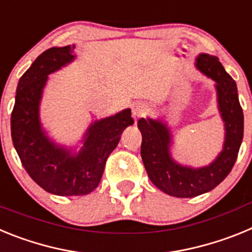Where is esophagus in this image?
Segmentation results:
<instances>
[{
	"label": "esophagus",
	"instance_id": "34e87169",
	"mask_svg": "<svg viewBox=\"0 0 252 252\" xmlns=\"http://www.w3.org/2000/svg\"><path fill=\"white\" fill-rule=\"evenodd\" d=\"M148 111H149L148 106H146L145 103H141V102H139V103H136L132 107L133 117H142V116L145 115Z\"/></svg>",
	"mask_w": 252,
	"mask_h": 252
}]
</instances>
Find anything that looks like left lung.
I'll return each mask as SVG.
<instances>
[{"instance_id":"left-lung-1","label":"left lung","mask_w":252,"mask_h":252,"mask_svg":"<svg viewBox=\"0 0 252 252\" xmlns=\"http://www.w3.org/2000/svg\"><path fill=\"white\" fill-rule=\"evenodd\" d=\"M197 66L217 83L218 106L226 126L223 150L211 165L201 169L178 165L169 154L168 128L150 119L137 122L142 135L141 158L149 178L160 190L178 198L197 197L221 183L235 165L244 137V112L232 77L212 55H199Z\"/></svg>"}]
</instances>
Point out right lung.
Segmentation results:
<instances>
[{
	"label": "right lung",
	"instance_id": "1",
	"mask_svg": "<svg viewBox=\"0 0 252 252\" xmlns=\"http://www.w3.org/2000/svg\"><path fill=\"white\" fill-rule=\"evenodd\" d=\"M74 45L48 49L20 78L11 113V136L22 166L31 179L57 195H86L101 182L106 161L122 131L133 124L131 110L101 120L86 135L81 153L70 157L44 135L39 122V102L48 74L72 62Z\"/></svg>",
	"mask_w": 252,
	"mask_h": 252
}]
</instances>
